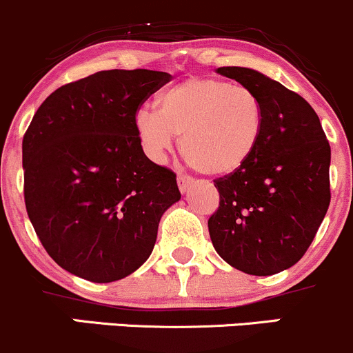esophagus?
<instances>
[{
	"label": "esophagus",
	"mask_w": 353,
	"mask_h": 353,
	"mask_svg": "<svg viewBox=\"0 0 353 353\" xmlns=\"http://www.w3.org/2000/svg\"><path fill=\"white\" fill-rule=\"evenodd\" d=\"M192 184H194V179H192L191 176H185V174H179V176H177V185H179V191L183 192V194Z\"/></svg>",
	"instance_id": "34e87169"
}]
</instances>
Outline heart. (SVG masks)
<instances>
[{"label":"heart","instance_id":"b5f03b06","mask_svg":"<svg viewBox=\"0 0 353 353\" xmlns=\"http://www.w3.org/2000/svg\"><path fill=\"white\" fill-rule=\"evenodd\" d=\"M159 112L141 108L134 125L152 159H162L181 135L185 161L208 176H230L248 164L265 135L266 112L251 88L191 77L157 99Z\"/></svg>","mask_w":353,"mask_h":353}]
</instances>
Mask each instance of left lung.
Returning <instances> with one entry per match:
<instances>
[{
    "label": "left lung",
    "mask_w": 353,
    "mask_h": 353,
    "mask_svg": "<svg viewBox=\"0 0 353 353\" xmlns=\"http://www.w3.org/2000/svg\"><path fill=\"white\" fill-rule=\"evenodd\" d=\"M261 99L265 135L238 172L214 181L219 208L208 221L214 250L228 265L268 276L298 263L330 204V144L316 112L263 73L221 67Z\"/></svg>",
    "instance_id": "obj_1"
}]
</instances>
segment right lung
Here are the masks:
<instances>
[{
	"label": "right lung",
	"mask_w": 353,
	"mask_h": 353,
	"mask_svg": "<svg viewBox=\"0 0 353 353\" xmlns=\"http://www.w3.org/2000/svg\"><path fill=\"white\" fill-rule=\"evenodd\" d=\"M170 80L154 70H103L57 88L23 137L25 204L53 261L110 283L152 253L159 221L181 199L176 174L144 154L134 119Z\"/></svg>",
	"instance_id": "obj_1"
}]
</instances>
